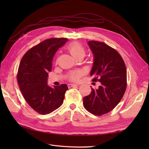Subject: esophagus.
<instances>
[{
  "mask_svg": "<svg viewBox=\"0 0 149 149\" xmlns=\"http://www.w3.org/2000/svg\"><path fill=\"white\" fill-rule=\"evenodd\" d=\"M78 86V84H68V87L70 88H72V87Z\"/></svg>",
  "mask_w": 149,
  "mask_h": 149,
  "instance_id": "obj_1",
  "label": "esophagus"
}]
</instances>
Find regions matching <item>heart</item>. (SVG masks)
I'll return each instance as SVG.
<instances>
[{
    "label": "heart",
    "instance_id": "b5f03b06",
    "mask_svg": "<svg viewBox=\"0 0 149 149\" xmlns=\"http://www.w3.org/2000/svg\"><path fill=\"white\" fill-rule=\"evenodd\" d=\"M68 49L71 55L74 58H77L80 56L84 57L86 54V51L84 47L81 44L77 42L71 44L68 47ZM82 73L80 71L71 72L68 75V79L70 81H77L79 79Z\"/></svg>",
    "mask_w": 149,
    "mask_h": 149
}]
</instances>
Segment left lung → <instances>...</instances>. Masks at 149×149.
I'll return each instance as SVG.
<instances>
[{
	"label": "left lung",
	"mask_w": 149,
	"mask_h": 149,
	"mask_svg": "<svg viewBox=\"0 0 149 149\" xmlns=\"http://www.w3.org/2000/svg\"><path fill=\"white\" fill-rule=\"evenodd\" d=\"M88 45L94 57L90 75L93 81L100 82L83 98V104L90 113L96 116L106 114L118 104L127 87V70L120 54L107 44L89 41Z\"/></svg>",
	"instance_id": "1"
}]
</instances>
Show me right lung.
Wrapping results in <instances>:
<instances>
[{"instance_id": "add662e5", "label": "right lung", "mask_w": 149, "mask_h": 149, "mask_svg": "<svg viewBox=\"0 0 149 149\" xmlns=\"http://www.w3.org/2000/svg\"><path fill=\"white\" fill-rule=\"evenodd\" d=\"M66 38H52L31 48L22 57L18 69L17 82L28 104L38 113L47 114L60 107L68 88L66 84L51 88L47 84L48 72L58 48Z\"/></svg>"}]
</instances>
